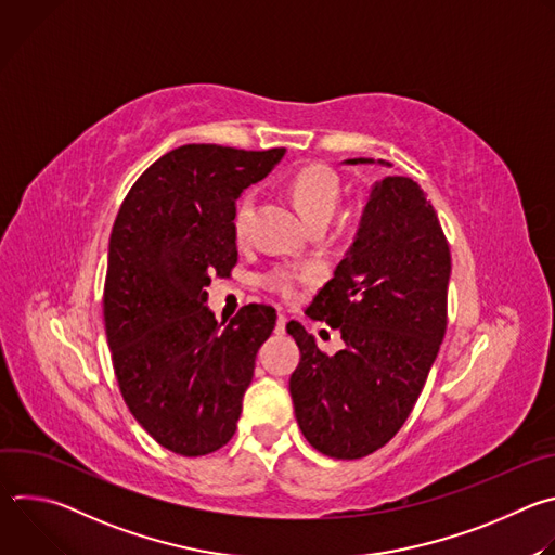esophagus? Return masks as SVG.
<instances>
[{
    "label": "esophagus",
    "mask_w": 555,
    "mask_h": 555,
    "mask_svg": "<svg viewBox=\"0 0 555 555\" xmlns=\"http://www.w3.org/2000/svg\"><path fill=\"white\" fill-rule=\"evenodd\" d=\"M285 327H287V315L279 313L276 315V334H285Z\"/></svg>",
    "instance_id": "1"
}]
</instances>
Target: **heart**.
Segmentation results:
<instances>
[{
  "mask_svg": "<svg viewBox=\"0 0 555 555\" xmlns=\"http://www.w3.org/2000/svg\"><path fill=\"white\" fill-rule=\"evenodd\" d=\"M289 189L298 208L313 225H325L336 212L343 197L340 176L330 165H323V163H313L298 169L289 182ZM255 206H257V193L253 189L246 191L234 206L232 228L240 242L248 240L253 217H255ZM313 279H315L313 268L276 266L261 276V285L285 300H294L298 296V287Z\"/></svg>",
  "mask_w": 555,
  "mask_h": 555,
  "instance_id": "obj_1",
  "label": "heart"
}]
</instances>
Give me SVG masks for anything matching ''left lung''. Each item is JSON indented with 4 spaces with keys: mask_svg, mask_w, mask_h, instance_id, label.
I'll use <instances>...</instances> for the list:
<instances>
[{
    "mask_svg": "<svg viewBox=\"0 0 555 555\" xmlns=\"http://www.w3.org/2000/svg\"><path fill=\"white\" fill-rule=\"evenodd\" d=\"M448 279L450 246L422 186L402 176L377 182L351 250L307 309L340 332L345 349L327 356L287 323L300 349L294 413L315 450L362 459L398 435L446 334Z\"/></svg>",
    "mask_w": 555,
    "mask_h": 555,
    "instance_id": "left-lung-1",
    "label": "left lung"
}]
</instances>
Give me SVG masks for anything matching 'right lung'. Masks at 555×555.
<instances>
[{
  "instance_id": "1",
  "label": "right lung",
  "mask_w": 555,
  "mask_h": 555,
  "mask_svg": "<svg viewBox=\"0 0 555 555\" xmlns=\"http://www.w3.org/2000/svg\"><path fill=\"white\" fill-rule=\"evenodd\" d=\"M283 153L178 146L135 180L116 215L103 292L112 364L131 415L176 454L204 456L232 439L257 351L276 325L274 307L246 305L219 330L206 287L236 266V197Z\"/></svg>"
}]
</instances>
